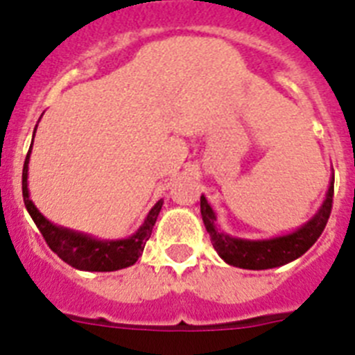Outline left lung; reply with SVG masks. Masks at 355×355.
<instances>
[{
    "label": "left lung",
    "instance_id": "8db88e82",
    "mask_svg": "<svg viewBox=\"0 0 355 355\" xmlns=\"http://www.w3.org/2000/svg\"><path fill=\"white\" fill-rule=\"evenodd\" d=\"M332 197H334V180L331 181L324 205L311 220L297 229L295 233L272 238V240H240V238H233L218 231L215 225V213L205 196L200 197V215L205 220L206 231L211 238L213 247L225 263L238 268H247V270H266V268H275V266L286 265L300 258L318 240L331 216Z\"/></svg>",
    "mask_w": 355,
    "mask_h": 355
}]
</instances>
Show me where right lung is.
Returning <instances> with one entry per match:
<instances>
[{
  "instance_id": "1",
  "label": "right lung",
  "mask_w": 355,
  "mask_h": 355,
  "mask_svg": "<svg viewBox=\"0 0 355 355\" xmlns=\"http://www.w3.org/2000/svg\"><path fill=\"white\" fill-rule=\"evenodd\" d=\"M31 147L28 150L26 159H24L23 167V199L28 213L31 215L35 225L39 227L40 234L44 236L49 249L64 259L67 265L74 266L78 270H89V272H114L126 268V266L137 263L140 254L144 252L147 240L150 238L153 227L156 224L158 213L162 209L163 200H158L155 208L150 209L147 215L146 222L142 227L126 240H112L101 241L96 238H90L87 234L74 233L71 229L58 227L39 213L35 205L30 200L28 196V162H30Z\"/></svg>"
}]
</instances>
